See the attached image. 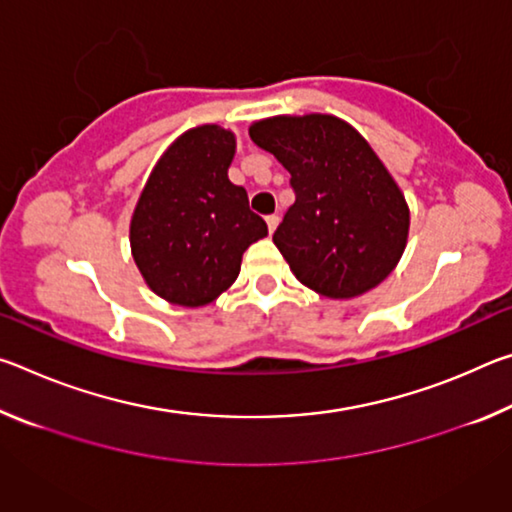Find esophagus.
Instances as JSON below:
<instances>
[{"mask_svg":"<svg viewBox=\"0 0 512 512\" xmlns=\"http://www.w3.org/2000/svg\"><path fill=\"white\" fill-rule=\"evenodd\" d=\"M277 223H280V216H277V214H268L266 216V225H268V232H271V235L275 232Z\"/></svg>","mask_w":512,"mask_h":512,"instance_id":"obj_1","label":"esophagus"}]
</instances>
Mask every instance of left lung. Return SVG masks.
Returning a JSON list of instances; mask_svg holds the SVG:
<instances>
[{"mask_svg":"<svg viewBox=\"0 0 512 512\" xmlns=\"http://www.w3.org/2000/svg\"><path fill=\"white\" fill-rule=\"evenodd\" d=\"M250 140L291 173L296 192L273 244L293 275L325 298H357L400 262L409 205L384 162L350 124L332 115L268 117Z\"/></svg>","mask_w":512,"mask_h":512,"instance_id":"8db88e82","label":"left lung"}]
</instances>
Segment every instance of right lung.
<instances>
[{"mask_svg": "<svg viewBox=\"0 0 512 512\" xmlns=\"http://www.w3.org/2000/svg\"><path fill=\"white\" fill-rule=\"evenodd\" d=\"M235 133L196 126L155 164L131 219V250L144 282L171 305L203 307L237 280L241 255L268 235L232 185Z\"/></svg>", "mask_w": 512, "mask_h": 512, "instance_id": "add662e5", "label": "right lung"}]
</instances>
